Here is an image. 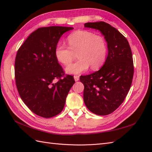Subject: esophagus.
Here are the masks:
<instances>
[{"label": "esophagus", "instance_id": "1", "mask_svg": "<svg viewBox=\"0 0 152 152\" xmlns=\"http://www.w3.org/2000/svg\"><path fill=\"white\" fill-rule=\"evenodd\" d=\"M79 78H80V77H79L78 76H76V75L74 76V80H75L76 82L78 81V80H79Z\"/></svg>", "mask_w": 152, "mask_h": 152}]
</instances>
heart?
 Returning <instances> with one entry per match:
<instances>
[{"mask_svg":"<svg viewBox=\"0 0 152 152\" xmlns=\"http://www.w3.org/2000/svg\"><path fill=\"white\" fill-rule=\"evenodd\" d=\"M67 42L69 46L59 42L55 48L56 59L65 66L72 62L74 53H77L79 60L66 68L67 73L78 74L85 72L89 66L91 70H96L105 62L108 47L104 38L101 35L80 30L69 35Z\"/></svg>","mask_w":152,"mask_h":152,"instance_id":"1","label":"heart"}]
</instances>
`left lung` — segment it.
<instances>
[{
  "label": "left lung",
  "instance_id": "obj_1",
  "mask_svg": "<svg viewBox=\"0 0 152 152\" xmlns=\"http://www.w3.org/2000/svg\"><path fill=\"white\" fill-rule=\"evenodd\" d=\"M84 27L101 32L108 53L101 69L80 77L84 85L83 101L93 114L108 115L122 104L130 89L134 74L131 49L124 35L107 23H86Z\"/></svg>",
  "mask_w": 152,
  "mask_h": 152
}]
</instances>
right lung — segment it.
<instances>
[{"label": "right lung", "mask_w": 152, "mask_h": 152, "mask_svg": "<svg viewBox=\"0 0 152 152\" xmlns=\"http://www.w3.org/2000/svg\"><path fill=\"white\" fill-rule=\"evenodd\" d=\"M72 29L61 26L38 28L16 54L15 79L19 96L40 117L52 118L62 112L68 93L75 83L72 76L65 74L55 56L59 38Z\"/></svg>", "instance_id": "1"}]
</instances>
